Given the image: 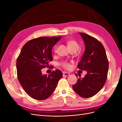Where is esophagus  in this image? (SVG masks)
<instances>
[{
	"instance_id": "34e87169",
	"label": "esophagus",
	"mask_w": 122,
	"mask_h": 122,
	"mask_svg": "<svg viewBox=\"0 0 122 122\" xmlns=\"http://www.w3.org/2000/svg\"><path fill=\"white\" fill-rule=\"evenodd\" d=\"M70 73H68V72H64V73H63V75L64 76H69V75H70Z\"/></svg>"
}]
</instances>
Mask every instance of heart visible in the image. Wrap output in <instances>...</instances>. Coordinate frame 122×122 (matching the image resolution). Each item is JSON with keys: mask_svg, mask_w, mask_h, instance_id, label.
<instances>
[{"mask_svg": "<svg viewBox=\"0 0 122 122\" xmlns=\"http://www.w3.org/2000/svg\"><path fill=\"white\" fill-rule=\"evenodd\" d=\"M67 45L69 49H78L79 48V44L76 41L74 40H70L67 42ZM54 52H56V48L54 49ZM62 67L64 69L67 70H70L72 68V65L68 62H63L61 64Z\"/></svg>", "mask_w": 122, "mask_h": 122, "instance_id": "obj_1", "label": "heart"}]
</instances>
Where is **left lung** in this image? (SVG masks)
Wrapping results in <instances>:
<instances>
[{"mask_svg":"<svg viewBox=\"0 0 122 122\" xmlns=\"http://www.w3.org/2000/svg\"><path fill=\"white\" fill-rule=\"evenodd\" d=\"M79 34L83 40L86 49L77 67L86 71L87 74L83 78H77V83L72 87L80 97L87 98L97 94L105 84L108 61L104 46L100 42L84 33Z\"/></svg>","mask_w":122,"mask_h":122,"instance_id":"1","label":"left lung"}]
</instances>
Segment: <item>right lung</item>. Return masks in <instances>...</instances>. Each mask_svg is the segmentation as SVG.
<instances>
[{
	"label": "right lung",
	"mask_w": 122,
	"mask_h": 122,
	"mask_svg": "<svg viewBox=\"0 0 122 122\" xmlns=\"http://www.w3.org/2000/svg\"><path fill=\"white\" fill-rule=\"evenodd\" d=\"M61 38L40 37L29 41L17 58L18 80L26 93L36 100H43L50 97L62 77L60 70L52 71L48 76L43 75L41 71L49 67V61L53 60L52 48Z\"/></svg>",
	"instance_id": "obj_1"
}]
</instances>
